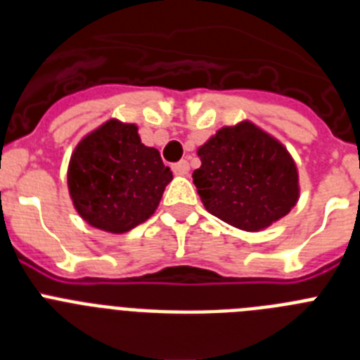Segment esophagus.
<instances>
[{
    "instance_id": "34e87169",
    "label": "esophagus",
    "mask_w": 360,
    "mask_h": 360,
    "mask_svg": "<svg viewBox=\"0 0 360 360\" xmlns=\"http://www.w3.org/2000/svg\"><path fill=\"white\" fill-rule=\"evenodd\" d=\"M173 171H174V174H180V176H184V174L189 173V162L180 160L178 164L173 165Z\"/></svg>"
}]
</instances>
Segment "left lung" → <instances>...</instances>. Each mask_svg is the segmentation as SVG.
I'll return each instance as SVG.
<instances>
[{
  "label": "left lung",
  "instance_id": "1",
  "mask_svg": "<svg viewBox=\"0 0 360 360\" xmlns=\"http://www.w3.org/2000/svg\"><path fill=\"white\" fill-rule=\"evenodd\" d=\"M193 173L203 207L245 232L265 231L288 214L301 195L294 157L250 120L224 126L198 148Z\"/></svg>",
  "mask_w": 360,
  "mask_h": 360
}]
</instances>
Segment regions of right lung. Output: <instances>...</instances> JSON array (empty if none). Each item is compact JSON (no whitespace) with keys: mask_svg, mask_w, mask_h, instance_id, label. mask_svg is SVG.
Segmentation results:
<instances>
[{"mask_svg":"<svg viewBox=\"0 0 360 360\" xmlns=\"http://www.w3.org/2000/svg\"><path fill=\"white\" fill-rule=\"evenodd\" d=\"M66 180L86 224L124 234L155 214L173 173L158 149L142 144L136 124L110 119L75 146Z\"/></svg>","mask_w":360,"mask_h":360,"instance_id":"1","label":"right lung"}]
</instances>
